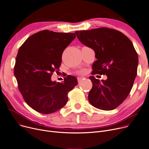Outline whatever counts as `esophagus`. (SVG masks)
Wrapping results in <instances>:
<instances>
[{
    "label": "esophagus",
    "mask_w": 149,
    "mask_h": 149,
    "mask_svg": "<svg viewBox=\"0 0 149 149\" xmlns=\"http://www.w3.org/2000/svg\"><path fill=\"white\" fill-rule=\"evenodd\" d=\"M84 78V77H78V81H81Z\"/></svg>",
    "instance_id": "obj_1"
}]
</instances>
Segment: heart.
Listing matches in <instances>:
<instances>
[{"label":"heart","instance_id":"heart-1","mask_svg":"<svg viewBox=\"0 0 149 149\" xmlns=\"http://www.w3.org/2000/svg\"><path fill=\"white\" fill-rule=\"evenodd\" d=\"M82 72V73H83V72H83V71H82V72Z\"/></svg>","mask_w":149,"mask_h":149}]
</instances>
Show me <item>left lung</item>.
Returning a JSON list of instances; mask_svg holds the SVG:
<instances>
[{
	"mask_svg": "<svg viewBox=\"0 0 149 149\" xmlns=\"http://www.w3.org/2000/svg\"><path fill=\"white\" fill-rule=\"evenodd\" d=\"M79 41L92 48L97 60L92 65V75H106L101 81L89 77L93 86L88 100L94 107L112 110L130 94L137 74L138 57L131 41L114 29L100 27L75 31Z\"/></svg>",
	"mask_w": 149,
	"mask_h": 149,
	"instance_id": "1",
	"label": "left lung"
}]
</instances>
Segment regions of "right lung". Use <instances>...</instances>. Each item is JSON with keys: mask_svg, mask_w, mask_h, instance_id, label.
Here are the masks:
<instances>
[{"mask_svg": "<svg viewBox=\"0 0 149 149\" xmlns=\"http://www.w3.org/2000/svg\"><path fill=\"white\" fill-rule=\"evenodd\" d=\"M75 33L44 30L28 38L19 47L14 75L19 92L27 105L37 112L51 114L66 104L68 93L78 84L76 77L68 75L63 83L51 80L59 70L65 49L75 38Z\"/></svg>", "mask_w": 149, "mask_h": 149, "instance_id": "obj_1", "label": "right lung"}]
</instances>
